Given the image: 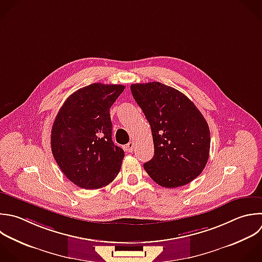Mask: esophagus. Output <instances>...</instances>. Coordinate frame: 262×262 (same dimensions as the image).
Listing matches in <instances>:
<instances>
[{
	"label": "esophagus",
	"mask_w": 262,
	"mask_h": 262,
	"mask_svg": "<svg viewBox=\"0 0 262 262\" xmlns=\"http://www.w3.org/2000/svg\"><path fill=\"white\" fill-rule=\"evenodd\" d=\"M133 148H134V142H133V141H130V142L126 145V147H125V149H126L128 152H132V151H133Z\"/></svg>",
	"instance_id": "34e87169"
}]
</instances>
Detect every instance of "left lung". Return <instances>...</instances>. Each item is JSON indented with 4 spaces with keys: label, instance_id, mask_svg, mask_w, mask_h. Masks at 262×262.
<instances>
[{
    "label": "left lung",
    "instance_id": "1",
    "mask_svg": "<svg viewBox=\"0 0 262 262\" xmlns=\"http://www.w3.org/2000/svg\"><path fill=\"white\" fill-rule=\"evenodd\" d=\"M132 95L151 129L155 155L143 167L159 185H185L196 178L209 159V126L191 100L159 82L132 84Z\"/></svg>",
    "mask_w": 262,
    "mask_h": 262
}]
</instances>
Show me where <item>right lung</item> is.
<instances>
[{
    "label": "right lung",
    "mask_w": 262,
    "mask_h": 262,
    "mask_svg": "<svg viewBox=\"0 0 262 262\" xmlns=\"http://www.w3.org/2000/svg\"><path fill=\"white\" fill-rule=\"evenodd\" d=\"M125 86L94 83L73 93L59 110L51 149L62 173L85 189L110 184L119 174L124 150L112 140L110 108Z\"/></svg>",
    "instance_id": "add662e5"
}]
</instances>
